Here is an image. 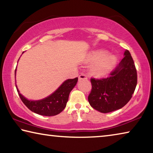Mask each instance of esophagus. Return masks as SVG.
<instances>
[{
    "mask_svg": "<svg viewBox=\"0 0 153 153\" xmlns=\"http://www.w3.org/2000/svg\"><path fill=\"white\" fill-rule=\"evenodd\" d=\"M82 79H87V77L86 75L82 74L81 75H79V80H82Z\"/></svg>",
    "mask_w": 153,
    "mask_h": 153,
    "instance_id": "34e87169",
    "label": "esophagus"
}]
</instances>
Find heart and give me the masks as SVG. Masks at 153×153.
<instances>
[{"instance_id":"obj_1","label":"heart","mask_w":153,"mask_h":153,"mask_svg":"<svg viewBox=\"0 0 153 153\" xmlns=\"http://www.w3.org/2000/svg\"><path fill=\"white\" fill-rule=\"evenodd\" d=\"M85 62L92 63L90 72L93 76L103 77L111 73L117 63V58L112 54H108L105 50L93 51L88 54Z\"/></svg>"}]
</instances>
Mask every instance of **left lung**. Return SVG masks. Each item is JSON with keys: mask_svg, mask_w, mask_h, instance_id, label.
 I'll return each mask as SVG.
<instances>
[{"mask_svg": "<svg viewBox=\"0 0 153 153\" xmlns=\"http://www.w3.org/2000/svg\"><path fill=\"white\" fill-rule=\"evenodd\" d=\"M124 57L107 78L91 79L92 90L88 96L90 106L100 113H107L124 107L137 84V72L133 59L126 50Z\"/></svg>", "mask_w": 153, "mask_h": 153, "instance_id": "8db88e82", "label": "left lung"}]
</instances>
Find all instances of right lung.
<instances>
[{"label":"right lung","instance_id":"right-lung-1","mask_svg":"<svg viewBox=\"0 0 153 153\" xmlns=\"http://www.w3.org/2000/svg\"><path fill=\"white\" fill-rule=\"evenodd\" d=\"M16 71L17 68L15 71V78L16 76ZM77 80V77L67 79L55 92L47 97L36 100H28L21 94L17 84H15V86L22 102L30 111L41 115L54 116L58 115L65 108L68 101L69 93L76 85Z\"/></svg>","mask_w":153,"mask_h":153}]
</instances>
